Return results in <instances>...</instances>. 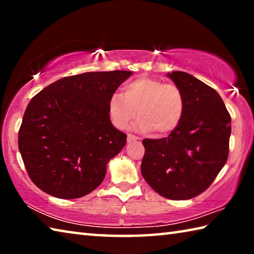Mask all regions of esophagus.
Returning a JSON list of instances; mask_svg holds the SVG:
<instances>
[{"label":"esophagus","instance_id":"34e87169","mask_svg":"<svg viewBox=\"0 0 254 254\" xmlns=\"http://www.w3.org/2000/svg\"><path fill=\"white\" fill-rule=\"evenodd\" d=\"M137 140H140V137H137L133 134H127V142L128 143L133 142V141H137Z\"/></svg>","mask_w":254,"mask_h":254}]
</instances>
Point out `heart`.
<instances>
[{
	"label": "heart",
	"instance_id": "obj_1",
	"mask_svg": "<svg viewBox=\"0 0 254 254\" xmlns=\"http://www.w3.org/2000/svg\"><path fill=\"white\" fill-rule=\"evenodd\" d=\"M185 112V97L178 86L165 84L151 77H139L114 93L107 102L111 122L118 128H127L136 118L141 132L154 130L168 134L179 126Z\"/></svg>",
	"mask_w": 254,
	"mask_h": 254
}]
</instances>
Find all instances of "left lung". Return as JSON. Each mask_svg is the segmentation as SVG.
Masks as SVG:
<instances>
[{
	"instance_id": "left-lung-1",
	"label": "left lung",
	"mask_w": 254,
	"mask_h": 254,
	"mask_svg": "<svg viewBox=\"0 0 254 254\" xmlns=\"http://www.w3.org/2000/svg\"><path fill=\"white\" fill-rule=\"evenodd\" d=\"M167 76L182 89L185 112L167 137L144 139L141 173L159 195L190 199L214 182L229 157L231 117L214 88L184 71Z\"/></svg>"
}]
</instances>
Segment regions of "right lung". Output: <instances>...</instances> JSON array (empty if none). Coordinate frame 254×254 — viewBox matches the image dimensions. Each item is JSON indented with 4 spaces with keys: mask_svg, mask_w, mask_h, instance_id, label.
Segmentation results:
<instances>
[{
    "mask_svg": "<svg viewBox=\"0 0 254 254\" xmlns=\"http://www.w3.org/2000/svg\"><path fill=\"white\" fill-rule=\"evenodd\" d=\"M132 71L64 77L32 97L19 130L29 177L42 191L72 199L102 184L106 166L127 143L112 124L107 102Z\"/></svg>",
    "mask_w": 254,
    "mask_h": 254,
    "instance_id": "obj_1",
    "label": "right lung"
}]
</instances>
